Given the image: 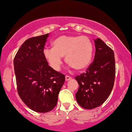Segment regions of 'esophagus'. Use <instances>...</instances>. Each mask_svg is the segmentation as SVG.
<instances>
[{
  "label": "esophagus",
  "instance_id": "1",
  "mask_svg": "<svg viewBox=\"0 0 132 132\" xmlns=\"http://www.w3.org/2000/svg\"><path fill=\"white\" fill-rule=\"evenodd\" d=\"M71 79H72V77L69 76H65V80L66 81H68V80H71Z\"/></svg>",
  "mask_w": 132,
  "mask_h": 132
}]
</instances>
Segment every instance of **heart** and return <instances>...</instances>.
<instances>
[{"label": "heart", "mask_w": 132, "mask_h": 132, "mask_svg": "<svg viewBox=\"0 0 132 132\" xmlns=\"http://www.w3.org/2000/svg\"><path fill=\"white\" fill-rule=\"evenodd\" d=\"M52 48H45L43 56L49 65L59 71L62 65V57L71 67L83 71L89 65L93 55V43L86 36L61 35L52 43Z\"/></svg>", "instance_id": "b5f03b06"}]
</instances>
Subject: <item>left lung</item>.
Returning <instances> with one entry per match:
<instances>
[{
	"label": "left lung",
	"instance_id": "1",
	"mask_svg": "<svg viewBox=\"0 0 132 132\" xmlns=\"http://www.w3.org/2000/svg\"><path fill=\"white\" fill-rule=\"evenodd\" d=\"M94 60L86 72L75 77L79 88L76 98L81 107L93 109L102 105L111 94L115 77L113 51L102 39H94Z\"/></svg>",
	"mask_w": 132,
	"mask_h": 132
}]
</instances>
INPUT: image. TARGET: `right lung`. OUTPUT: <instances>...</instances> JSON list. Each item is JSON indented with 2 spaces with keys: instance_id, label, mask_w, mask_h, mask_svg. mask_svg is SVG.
<instances>
[{
  "instance_id": "add662e5",
  "label": "right lung",
  "mask_w": 132,
  "mask_h": 132,
  "mask_svg": "<svg viewBox=\"0 0 132 132\" xmlns=\"http://www.w3.org/2000/svg\"><path fill=\"white\" fill-rule=\"evenodd\" d=\"M48 37L47 34L27 39L14 59L18 94L28 108L39 113L54 109L65 79L48 66L43 56Z\"/></svg>"
}]
</instances>
